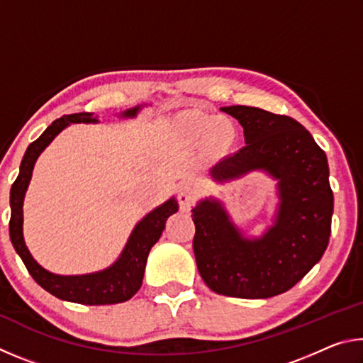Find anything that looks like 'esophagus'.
<instances>
[{
    "mask_svg": "<svg viewBox=\"0 0 363 363\" xmlns=\"http://www.w3.org/2000/svg\"><path fill=\"white\" fill-rule=\"evenodd\" d=\"M195 189L190 186V184H186V186H182L179 190V195H177V200H179V205H181V210L182 211H189L190 206L195 201Z\"/></svg>",
    "mask_w": 363,
    "mask_h": 363,
    "instance_id": "34e87169",
    "label": "esophagus"
}]
</instances>
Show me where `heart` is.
<instances>
[{
    "mask_svg": "<svg viewBox=\"0 0 363 363\" xmlns=\"http://www.w3.org/2000/svg\"><path fill=\"white\" fill-rule=\"evenodd\" d=\"M187 131L196 139H203L208 134L216 140L218 144H229L235 136L232 123L225 118H213V116L200 115L187 120Z\"/></svg>",
    "mask_w": 363,
    "mask_h": 363,
    "instance_id": "1",
    "label": "heart"
}]
</instances>
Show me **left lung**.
Wrapping results in <instances>:
<instances>
[{"label":"left lung","instance_id":"left-lung-1","mask_svg":"<svg viewBox=\"0 0 363 363\" xmlns=\"http://www.w3.org/2000/svg\"><path fill=\"white\" fill-rule=\"evenodd\" d=\"M243 126L245 147L210 169L216 182L261 171L277 181L272 224L248 237L224 203L205 196L192 208L194 253L214 293L266 299L290 290L320 261L328 247L333 192L325 152L296 120L257 107H223Z\"/></svg>","mask_w":363,"mask_h":363}]
</instances>
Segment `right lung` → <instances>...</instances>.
Listing matches in <instances>:
<instances>
[{
    "instance_id": "1",
    "label": "right lung",
    "mask_w": 363,
    "mask_h": 363,
    "mask_svg": "<svg viewBox=\"0 0 363 363\" xmlns=\"http://www.w3.org/2000/svg\"><path fill=\"white\" fill-rule=\"evenodd\" d=\"M143 106H136L121 112V118H134L139 113ZM97 116L94 113L82 112L64 115L62 118L52 121L45 133L27 147L26 155L22 158L19 176L11 187V220H9V235L14 250L21 259L26 264L27 270L33 280L48 293L62 301L70 303L88 304V306H102V304H118L131 299L139 291L143 285L144 270L153 245L158 242L164 230L167 219L179 210L176 196H171L155 210L147 213L145 216L134 225L130 238L123 248L112 266L97 272L82 274V275H59L46 270L33 259L30 253L26 240H23V199L32 181V173L35 163L41 152L52 143L54 138L60 131H64L72 123H97Z\"/></svg>"
}]
</instances>
